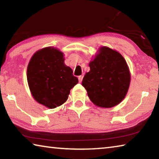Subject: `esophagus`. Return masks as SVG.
Masks as SVG:
<instances>
[{"mask_svg":"<svg viewBox=\"0 0 159 159\" xmlns=\"http://www.w3.org/2000/svg\"><path fill=\"white\" fill-rule=\"evenodd\" d=\"M83 76H79V82H80V83H81V82H82V80H83Z\"/></svg>","mask_w":159,"mask_h":159,"instance_id":"1","label":"esophagus"}]
</instances>
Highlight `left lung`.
I'll use <instances>...</instances> for the list:
<instances>
[{"instance_id":"1","label":"left lung","mask_w":159,"mask_h":159,"mask_svg":"<svg viewBox=\"0 0 159 159\" xmlns=\"http://www.w3.org/2000/svg\"><path fill=\"white\" fill-rule=\"evenodd\" d=\"M89 66L82 85L91 102L102 108H111L121 102L130 83V70L124 57L116 50L103 46L99 48Z\"/></svg>"}]
</instances>
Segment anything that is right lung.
Here are the masks:
<instances>
[{
	"mask_svg": "<svg viewBox=\"0 0 159 159\" xmlns=\"http://www.w3.org/2000/svg\"><path fill=\"white\" fill-rule=\"evenodd\" d=\"M26 76L35 100L49 109L63 104L70 90L79 83L72 69L64 64V53L53 47L44 48L34 54Z\"/></svg>",
	"mask_w": 159,
	"mask_h": 159,
	"instance_id": "obj_1",
	"label": "right lung"
}]
</instances>
